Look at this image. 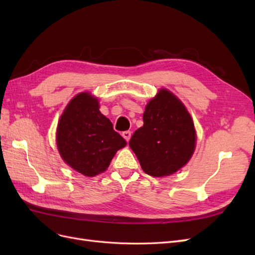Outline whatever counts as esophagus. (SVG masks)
I'll list each match as a JSON object with an SVG mask.
<instances>
[{"label":"esophagus","instance_id":"1","mask_svg":"<svg viewBox=\"0 0 255 255\" xmlns=\"http://www.w3.org/2000/svg\"><path fill=\"white\" fill-rule=\"evenodd\" d=\"M122 136H123V138H125L127 141H128L129 138H130V132H129V130H126V132L122 133Z\"/></svg>","mask_w":255,"mask_h":255}]
</instances>
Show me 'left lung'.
<instances>
[{"label": "left lung", "mask_w": 255, "mask_h": 255, "mask_svg": "<svg viewBox=\"0 0 255 255\" xmlns=\"http://www.w3.org/2000/svg\"><path fill=\"white\" fill-rule=\"evenodd\" d=\"M143 126L128 142L142 170L152 176L176 172L191 157L196 145L194 122L183 103L160 89L145 106Z\"/></svg>", "instance_id": "obj_1"}]
</instances>
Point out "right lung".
Segmentation results:
<instances>
[{
    "label": "right lung",
    "mask_w": 255,
    "mask_h": 255,
    "mask_svg": "<svg viewBox=\"0 0 255 255\" xmlns=\"http://www.w3.org/2000/svg\"><path fill=\"white\" fill-rule=\"evenodd\" d=\"M57 148L74 170L95 176L105 171L118 150L127 145L113 123L99 111V102L88 92L71 100L57 127Z\"/></svg>",
    "instance_id": "1"
}]
</instances>
